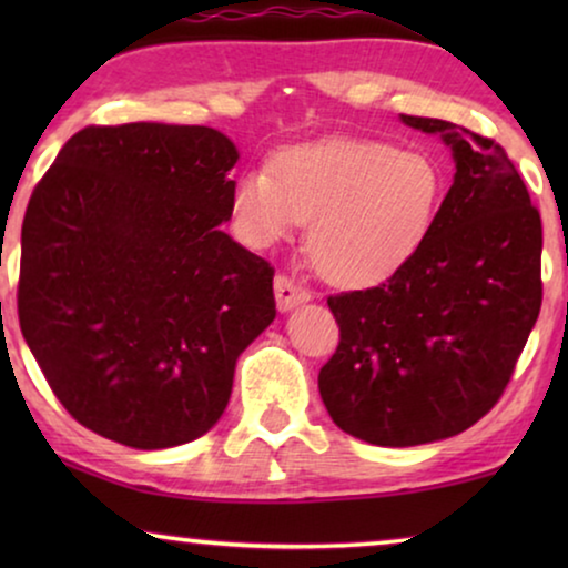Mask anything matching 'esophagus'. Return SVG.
Segmentation results:
<instances>
[{"label":"esophagus","instance_id":"esophagus-1","mask_svg":"<svg viewBox=\"0 0 568 568\" xmlns=\"http://www.w3.org/2000/svg\"><path fill=\"white\" fill-rule=\"evenodd\" d=\"M274 292H276V305H278V310H282V313H286V310L297 307V305H302V302L310 300V292L302 290V286L286 274H276Z\"/></svg>","mask_w":568,"mask_h":568}]
</instances>
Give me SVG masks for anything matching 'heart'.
Here are the masks:
<instances>
[{"mask_svg": "<svg viewBox=\"0 0 568 568\" xmlns=\"http://www.w3.org/2000/svg\"><path fill=\"white\" fill-rule=\"evenodd\" d=\"M445 199L442 165L424 150L367 139L286 146L240 175L232 212L247 245L268 247L310 222L307 253L323 278L369 286L414 258Z\"/></svg>", "mask_w": 568, "mask_h": 568, "instance_id": "1", "label": "heart"}]
</instances>
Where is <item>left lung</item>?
<instances>
[{"label": "left lung", "mask_w": 568, "mask_h": 568, "mask_svg": "<svg viewBox=\"0 0 568 568\" xmlns=\"http://www.w3.org/2000/svg\"><path fill=\"white\" fill-rule=\"evenodd\" d=\"M400 119L442 134L455 181L414 258L379 286L328 297L341 341L317 375L333 424L379 447L455 437L484 418L542 302L540 212L504 146L449 121Z\"/></svg>", "instance_id": "obj_1"}]
</instances>
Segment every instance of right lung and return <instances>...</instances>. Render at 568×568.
<instances>
[{
    "instance_id": "right-lung-1",
    "label": "right lung",
    "mask_w": 568,
    "mask_h": 568,
    "mask_svg": "<svg viewBox=\"0 0 568 568\" xmlns=\"http://www.w3.org/2000/svg\"><path fill=\"white\" fill-rule=\"evenodd\" d=\"M237 150L209 126H84L22 220L20 328L61 406L134 449L201 437L276 317L274 268L220 224Z\"/></svg>"
}]
</instances>
